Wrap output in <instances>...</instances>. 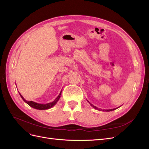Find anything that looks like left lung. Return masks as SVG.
Here are the masks:
<instances>
[{
	"instance_id": "8db88e82",
	"label": "left lung",
	"mask_w": 149,
	"mask_h": 149,
	"mask_svg": "<svg viewBox=\"0 0 149 149\" xmlns=\"http://www.w3.org/2000/svg\"><path fill=\"white\" fill-rule=\"evenodd\" d=\"M88 101V100H87ZM88 102L90 104V105H91L93 107H94V109H97V110H99V111H101L102 109H98V108L97 107H96V106H94V105H93L92 104H91L88 101ZM114 110H115V109H107V110H102V111H107V112H109V111H114Z\"/></svg>"
}]
</instances>
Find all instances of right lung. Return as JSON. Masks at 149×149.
<instances>
[{"label": "right lung", "mask_w": 149, "mask_h": 149, "mask_svg": "<svg viewBox=\"0 0 149 149\" xmlns=\"http://www.w3.org/2000/svg\"><path fill=\"white\" fill-rule=\"evenodd\" d=\"M20 94V93H19ZM61 91L59 95H58V96L55 99V100H54L53 102H49V103H47V104H39V103H37V102H33V101H28L25 100V99L24 98V97L22 96L21 95V94H20V96H21V97L22 98V100H23L27 104H29L30 107L34 108V109H39V110H45V109H49V108H51L52 107H53L54 106H55L56 102L58 101V100H59V99L61 96Z\"/></svg>", "instance_id": "right-lung-1"}]
</instances>
